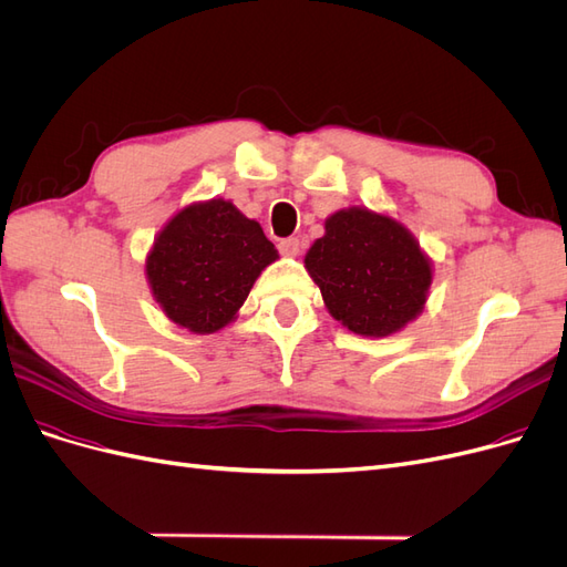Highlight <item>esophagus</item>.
<instances>
[{
  "label": "esophagus",
  "mask_w": 567,
  "mask_h": 567,
  "mask_svg": "<svg viewBox=\"0 0 567 567\" xmlns=\"http://www.w3.org/2000/svg\"><path fill=\"white\" fill-rule=\"evenodd\" d=\"M279 250H281L284 257H298L300 255V241H298V238H293V236L284 238V241L279 244Z\"/></svg>",
  "instance_id": "1"
}]
</instances>
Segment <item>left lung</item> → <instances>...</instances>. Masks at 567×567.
I'll list each match as a JSON object with an SVG mask.
<instances>
[{
  "instance_id": "1",
  "label": "left lung",
  "mask_w": 567,
  "mask_h": 567,
  "mask_svg": "<svg viewBox=\"0 0 567 567\" xmlns=\"http://www.w3.org/2000/svg\"><path fill=\"white\" fill-rule=\"evenodd\" d=\"M305 255L326 310L348 331L385 338L425 307L433 265L404 225L367 208L333 213Z\"/></svg>"
}]
</instances>
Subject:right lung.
Masks as SVG:
<instances>
[{"mask_svg": "<svg viewBox=\"0 0 567 567\" xmlns=\"http://www.w3.org/2000/svg\"><path fill=\"white\" fill-rule=\"evenodd\" d=\"M277 257L255 219L231 200L213 198L186 205L158 231L146 279L169 321L205 336L236 319L255 279Z\"/></svg>", "mask_w": 567, "mask_h": 567, "instance_id": "1", "label": "right lung"}]
</instances>
